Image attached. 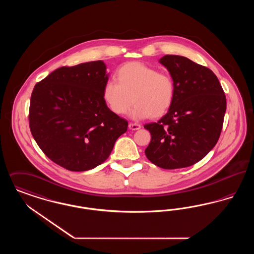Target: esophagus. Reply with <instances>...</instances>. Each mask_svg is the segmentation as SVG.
<instances>
[{
	"instance_id": "1",
	"label": "esophagus",
	"mask_w": 254,
	"mask_h": 254,
	"mask_svg": "<svg viewBox=\"0 0 254 254\" xmlns=\"http://www.w3.org/2000/svg\"><path fill=\"white\" fill-rule=\"evenodd\" d=\"M128 127H129V129H131V130H138V129L141 128V125H140V124H137V123H129Z\"/></svg>"
}]
</instances>
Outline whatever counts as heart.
<instances>
[{
	"label": "heart",
	"instance_id": "obj_1",
	"mask_svg": "<svg viewBox=\"0 0 254 254\" xmlns=\"http://www.w3.org/2000/svg\"><path fill=\"white\" fill-rule=\"evenodd\" d=\"M116 79L108 81L103 88V99L116 115L125 114L132 104L130 116L134 119L159 118L171 108L176 87L167 72L140 62L123 64L116 71Z\"/></svg>",
	"mask_w": 254,
	"mask_h": 254
}]
</instances>
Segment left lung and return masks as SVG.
<instances>
[{"label":"left lung","mask_w":254,"mask_h":254,"mask_svg":"<svg viewBox=\"0 0 254 254\" xmlns=\"http://www.w3.org/2000/svg\"><path fill=\"white\" fill-rule=\"evenodd\" d=\"M174 80L176 92L168 113L144 126L151 134L145 156L159 168L192 166L214 147L227 109L225 92L216 75L191 60L166 55L159 61Z\"/></svg>","instance_id":"8db88e82"}]
</instances>
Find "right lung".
<instances>
[{
    "label": "right lung",
    "mask_w": 254,
    "mask_h": 254,
    "mask_svg": "<svg viewBox=\"0 0 254 254\" xmlns=\"http://www.w3.org/2000/svg\"><path fill=\"white\" fill-rule=\"evenodd\" d=\"M109 80L103 61L62 66L37 83L29 127L39 147L64 169L85 171L109 158L128 123L103 99Z\"/></svg>",
    "instance_id": "obj_1"
}]
</instances>
